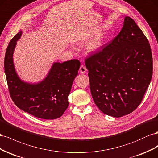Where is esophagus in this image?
Masks as SVG:
<instances>
[{
    "label": "esophagus",
    "mask_w": 158,
    "mask_h": 158,
    "mask_svg": "<svg viewBox=\"0 0 158 158\" xmlns=\"http://www.w3.org/2000/svg\"><path fill=\"white\" fill-rule=\"evenodd\" d=\"M79 71H80V73H81L83 74L85 73H86V71H87V68L83 65H81L80 68H79Z\"/></svg>",
    "instance_id": "obj_1"
}]
</instances>
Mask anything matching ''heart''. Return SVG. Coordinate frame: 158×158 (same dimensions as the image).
Here are the masks:
<instances>
[{"label":"heart","mask_w":158,"mask_h":158,"mask_svg":"<svg viewBox=\"0 0 158 158\" xmlns=\"http://www.w3.org/2000/svg\"><path fill=\"white\" fill-rule=\"evenodd\" d=\"M101 45V40L100 38H96L91 40L88 45V49L90 51H96Z\"/></svg>","instance_id":"obj_1"}]
</instances>
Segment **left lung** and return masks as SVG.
<instances>
[{"label": "left lung", "instance_id": "8db88e82", "mask_svg": "<svg viewBox=\"0 0 158 158\" xmlns=\"http://www.w3.org/2000/svg\"><path fill=\"white\" fill-rule=\"evenodd\" d=\"M93 101L103 113L119 118L140 104L150 83L149 42L136 22L124 17L120 33L85 60Z\"/></svg>", "mask_w": 158, "mask_h": 158}]
</instances>
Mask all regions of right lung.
<instances>
[{"mask_svg":"<svg viewBox=\"0 0 158 158\" xmlns=\"http://www.w3.org/2000/svg\"><path fill=\"white\" fill-rule=\"evenodd\" d=\"M22 34L20 30L12 39L4 57V72L12 101L20 109L37 118H60L68 106V95L81 63L77 60L54 62L41 81H24L18 75L13 60L16 44Z\"/></svg>","mask_w":158,"mask_h":158,"instance_id":"obj_1","label":"right lung"}]
</instances>
